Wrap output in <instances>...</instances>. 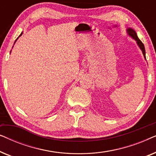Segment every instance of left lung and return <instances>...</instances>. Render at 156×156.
Segmentation results:
<instances>
[{
    "instance_id": "left-lung-1",
    "label": "left lung",
    "mask_w": 156,
    "mask_h": 156,
    "mask_svg": "<svg viewBox=\"0 0 156 156\" xmlns=\"http://www.w3.org/2000/svg\"><path fill=\"white\" fill-rule=\"evenodd\" d=\"M128 33H129V35H131L132 37H133L134 39L136 40V42H137L138 46H139L140 48L141 49V50H142V52H143V54H144V56L145 57V58H146V50H145L144 44V43H143L141 41H140L139 39H138V37L137 35H136V32L134 31L133 29L129 28V29H128Z\"/></svg>"
}]
</instances>
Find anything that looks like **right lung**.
Returning <instances> with one entry per match:
<instances>
[{"label":"right lung","mask_w":156,"mask_h":156,"mask_svg":"<svg viewBox=\"0 0 156 156\" xmlns=\"http://www.w3.org/2000/svg\"><path fill=\"white\" fill-rule=\"evenodd\" d=\"M22 35V33H21V34H20V35ZM20 36H19V37H20Z\"/></svg>","instance_id":"obj_1"}]
</instances>
